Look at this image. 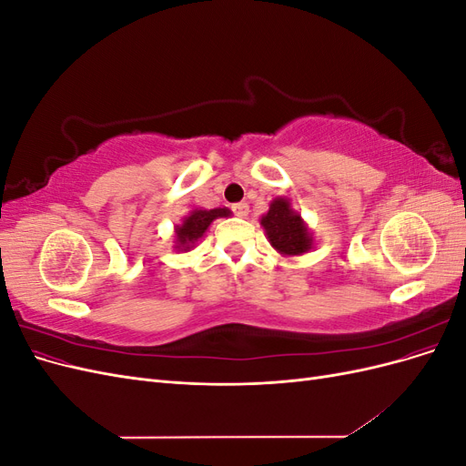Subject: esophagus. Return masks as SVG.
Here are the masks:
<instances>
[{
    "label": "esophagus",
    "mask_w": 466,
    "mask_h": 466,
    "mask_svg": "<svg viewBox=\"0 0 466 466\" xmlns=\"http://www.w3.org/2000/svg\"><path fill=\"white\" fill-rule=\"evenodd\" d=\"M233 214L237 218H247L248 216V206L245 202H238V204H233Z\"/></svg>",
    "instance_id": "esophagus-1"
}]
</instances>
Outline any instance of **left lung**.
Segmentation results:
<instances>
[{
	"mask_svg": "<svg viewBox=\"0 0 466 466\" xmlns=\"http://www.w3.org/2000/svg\"><path fill=\"white\" fill-rule=\"evenodd\" d=\"M268 241L286 257H298L313 248V235L288 198H276L260 219Z\"/></svg>",
	"mask_w": 466,
	"mask_h": 466,
	"instance_id": "1",
	"label": "left lung"
}]
</instances>
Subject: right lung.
<instances>
[{
  "label": "right lung",
  "instance_id": "1",
  "mask_svg": "<svg viewBox=\"0 0 466 466\" xmlns=\"http://www.w3.org/2000/svg\"><path fill=\"white\" fill-rule=\"evenodd\" d=\"M231 211L228 208L216 209H192L190 214L182 219L180 225L175 228L177 233V247L178 250H190L196 241L206 233L209 223L218 218H229Z\"/></svg>",
  "mask_w": 466,
  "mask_h": 466
}]
</instances>
